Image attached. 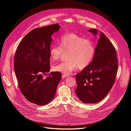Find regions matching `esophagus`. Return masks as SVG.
<instances>
[{
    "instance_id": "esophagus-1",
    "label": "esophagus",
    "mask_w": 131,
    "mask_h": 131,
    "mask_svg": "<svg viewBox=\"0 0 131 131\" xmlns=\"http://www.w3.org/2000/svg\"><path fill=\"white\" fill-rule=\"evenodd\" d=\"M68 76V75H66V74H62V78H65L66 77H67Z\"/></svg>"
}]
</instances>
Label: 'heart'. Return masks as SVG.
Masks as SVG:
<instances>
[{
	"mask_svg": "<svg viewBox=\"0 0 131 131\" xmlns=\"http://www.w3.org/2000/svg\"><path fill=\"white\" fill-rule=\"evenodd\" d=\"M60 46L53 45L50 49L51 61L59 60L64 53L68 52L66 62L54 66L55 71L68 75L78 67L83 69L88 67L94 57L95 47L90 39H84L76 34H66L61 37Z\"/></svg>",
	"mask_w": 131,
	"mask_h": 131,
	"instance_id": "heart-1",
	"label": "heart"
}]
</instances>
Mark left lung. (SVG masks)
<instances>
[{
	"mask_svg": "<svg viewBox=\"0 0 131 131\" xmlns=\"http://www.w3.org/2000/svg\"><path fill=\"white\" fill-rule=\"evenodd\" d=\"M88 31L95 36L97 34L95 29ZM100 36L92 62L76 74V93L86 104H94L103 100L113 87L117 73L118 61L115 48L103 32Z\"/></svg>",
	"mask_w": 131,
	"mask_h": 131,
	"instance_id": "8db88e82",
	"label": "left lung"
}]
</instances>
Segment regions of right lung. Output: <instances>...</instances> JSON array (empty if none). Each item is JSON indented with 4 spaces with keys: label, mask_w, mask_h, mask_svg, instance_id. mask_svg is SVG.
<instances>
[{
    "label": "right lung",
    "mask_w": 131,
    "mask_h": 131,
    "mask_svg": "<svg viewBox=\"0 0 131 131\" xmlns=\"http://www.w3.org/2000/svg\"><path fill=\"white\" fill-rule=\"evenodd\" d=\"M54 24L32 29L18 45L14 55L15 75L23 95L29 102L43 106L54 97L61 78L58 71H50L51 36L60 29Z\"/></svg>",
    "instance_id": "add662e5"
}]
</instances>
